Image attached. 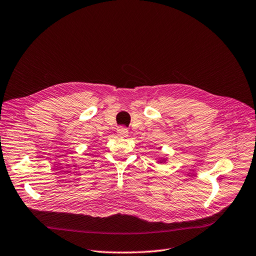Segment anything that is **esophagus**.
Masks as SVG:
<instances>
[{
    "mask_svg": "<svg viewBox=\"0 0 256 256\" xmlns=\"http://www.w3.org/2000/svg\"><path fill=\"white\" fill-rule=\"evenodd\" d=\"M117 134H118V136H120V137H126V136H128V128H124V126H120V128H118V130H117Z\"/></svg>",
    "mask_w": 256,
    "mask_h": 256,
    "instance_id": "esophagus-1",
    "label": "esophagus"
}]
</instances>
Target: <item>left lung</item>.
I'll list each match as a JSON object with an SVG mask.
<instances>
[{"label":"left lung","mask_w":256,"mask_h":256,"mask_svg":"<svg viewBox=\"0 0 256 256\" xmlns=\"http://www.w3.org/2000/svg\"><path fill=\"white\" fill-rule=\"evenodd\" d=\"M163 161H164V160H163Z\"/></svg>","instance_id":"left-lung-1"}]
</instances>
